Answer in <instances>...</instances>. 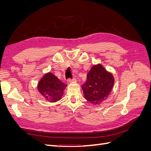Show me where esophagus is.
<instances>
[{"label": "esophagus", "mask_w": 151, "mask_h": 151, "mask_svg": "<svg viewBox=\"0 0 151 151\" xmlns=\"http://www.w3.org/2000/svg\"><path fill=\"white\" fill-rule=\"evenodd\" d=\"M73 81H76V79L75 78H73V79L70 78V79H68V83H72V82H73Z\"/></svg>", "instance_id": "34e87169"}]
</instances>
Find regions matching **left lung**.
Returning a JSON list of instances; mask_svg holds the SVG:
<instances>
[{
	"label": "left lung",
	"mask_w": 151,
	"mask_h": 151,
	"mask_svg": "<svg viewBox=\"0 0 151 151\" xmlns=\"http://www.w3.org/2000/svg\"><path fill=\"white\" fill-rule=\"evenodd\" d=\"M114 84V78L100 64L94 65L87 75L86 81L82 86L85 98L90 103L98 104L102 103L110 94Z\"/></svg>",
	"instance_id": "obj_1"
}]
</instances>
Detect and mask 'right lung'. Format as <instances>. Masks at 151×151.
Instances as JSON below:
<instances>
[{
  "mask_svg": "<svg viewBox=\"0 0 151 151\" xmlns=\"http://www.w3.org/2000/svg\"><path fill=\"white\" fill-rule=\"evenodd\" d=\"M67 85L52 73L45 74L38 85L39 92L50 102H56L60 100Z\"/></svg>",
  "mask_w": 151,
  "mask_h": 151,
  "instance_id": "right-lung-1",
  "label": "right lung"
}]
</instances>
